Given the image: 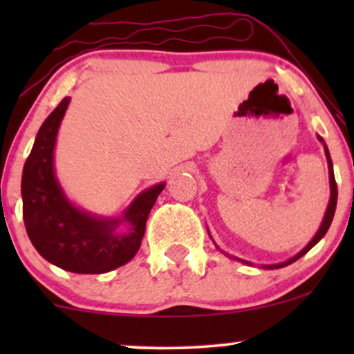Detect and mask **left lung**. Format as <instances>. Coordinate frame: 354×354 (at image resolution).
I'll return each mask as SVG.
<instances>
[{
    "mask_svg": "<svg viewBox=\"0 0 354 354\" xmlns=\"http://www.w3.org/2000/svg\"><path fill=\"white\" fill-rule=\"evenodd\" d=\"M321 140V138H319ZM323 141V140H321ZM324 151H326V158H328V168H330V185H331V200H330V205H328V209H326V214H324V219H323V223H321V226H319V230H318V233H316V236L311 239V243L310 245H308L306 248H304V250L301 251V253H298L296 256H293V258L291 259H288V261H284V263H279V265H273V266H268V268H283V266H288V265H291V263H295L296 259H299L301 258L303 254H306L308 251L311 250L313 246L316 245V243L319 241L321 238L324 236V234H326V231H328V228H330V225H331V221H333V216H335V209H336V201H338V186H336V181H335V173H333V163H331V158H330V153H328V148L326 146H324Z\"/></svg>",
    "mask_w": 354,
    "mask_h": 354,
    "instance_id": "obj_1",
    "label": "left lung"
}]
</instances>
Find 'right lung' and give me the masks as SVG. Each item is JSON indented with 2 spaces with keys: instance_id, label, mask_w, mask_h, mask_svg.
<instances>
[{
  "instance_id": "1",
  "label": "right lung",
  "mask_w": 354,
  "mask_h": 354,
  "mask_svg": "<svg viewBox=\"0 0 354 354\" xmlns=\"http://www.w3.org/2000/svg\"><path fill=\"white\" fill-rule=\"evenodd\" d=\"M70 98H63L39 128L23 168V219L33 246L53 265L81 274H100L126 265L138 253L146 219L165 183L136 198L124 213L129 230L115 234L120 219H98L70 205L53 171L56 133Z\"/></svg>"
}]
</instances>
